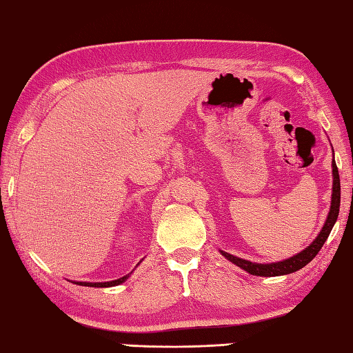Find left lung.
Wrapping results in <instances>:
<instances>
[{"label":"left lung","instance_id":"8db88e82","mask_svg":"<svg viewBox=\"0 0 353 353\" xmlns=\"http://www.w3.org/2000/svg\"><path fill=\"white\" fill-rule=\"evenodd\" d=\"M332 172H334V189H332V203H330V212L327 215V219H325V224L323 225V230L320 232V235L315 238V241L312 243L309 248H305L300 254L292 256L289 259H284V261L280 263H270V264H258V263H252L248 261V259H241L238 256H234L228 254V252H223L221 254L236 264L238 268L244 269L245 272H249L250 275H256V276H278V275H288L292 274V272H296L303 269L305 264H309L312 259L316 256L318 252L321 250L323 244L327 239L332 228L338 218V214H340V201H341V185H340V174H338V168L335 161H332Z\"/></svg>","mask_w":353,"mask_h":353}]
</instances>
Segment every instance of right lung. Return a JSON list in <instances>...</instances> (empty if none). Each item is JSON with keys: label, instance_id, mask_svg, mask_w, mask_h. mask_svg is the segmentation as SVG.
I'll list each match as a JSON object with an SVG mask.
<instances>
[{"label": "right lung", "instance_id": "right-lung-1", "mask_svg": "<svg viewBox=\"0 0 353 353\" xmlns=\"http://www.w3.org/2000/svg\"><path fill=\"white\" fill-rule=\"evenodd\" d=\"M129 275H125L123 278H119V280L115 281H108V283H77L79 285H88V288H110V285H117V284H121L125 281V278Z\"/></svg>", "mask_w": 353, "mask_h": 353}]
</instances>
